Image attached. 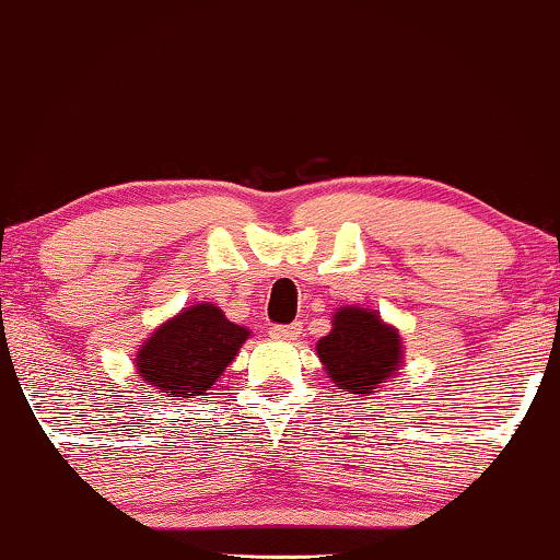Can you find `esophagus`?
Returning <instances> with one entry per match:
<instances>
[{
    "label": "esophagus",
    "instance_id": "1",
    "mask_svg": "<svg viewBox=\"0 0 560 560\" xmlns=\"http://www.w3.org/2000/svg\"><path fill=\"white\" fill-rule=\"evenodd\" d=\"M301 331H303L301 324H288V326H272L270 336H272V339L293 341V339H298V334H301Z\"/></svg>",
    "mask_w": 560,
    "mask_h": 560
}]
</instances>
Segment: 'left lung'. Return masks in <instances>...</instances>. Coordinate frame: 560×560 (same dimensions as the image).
Masks as SVG:
<instances>
[{"label": "left lung", "instance_id": "left-lung-1", "mask_svg": "<svg viewBox=\"0 0 560 560\" xmlns=\"http://www.w3.org/2000/svg\"><path fill=\"white\" fill-rule=\"evenodd\" d=\"M318 357L336 387L349 395H372L397 374L402 341L395 326L370 308L347 305L334 313L331 331L318 341Z\"/></svg>", "mask_w": 560, "mask_h": 560}]
</instances>
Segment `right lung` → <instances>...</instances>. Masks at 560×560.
I'll return each instance as SVG.
<instances>
[{
	"label": "right lung",
	"mask_w": 560,
	"mask_h": 560,
	"mask_svg": "<svg viewBox=\"0 0 560 560\" xmlns=\"http://www.w3.org/2000/svg\"><path fill=\"white\" fill-rule=\"evenodd\" d=\"M249 339L213 303H196L165 320L137 351V374L167 397H194L209 389Z\"/></svg>",
	"instance_id": "right-lung-1"
}]
</instances>
